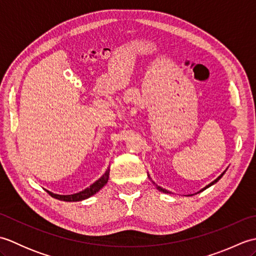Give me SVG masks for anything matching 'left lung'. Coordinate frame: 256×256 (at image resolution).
<instances>
[{"mask_svg":"<svg viewBox=\"0 0 256 256\" xmlns=\"http://www.w3.org/2000/svg\"><path fill=\"white\" fill-rule=\"evenodd\" d=\"M226 172V170H224V172H222V174H221V175H220V176H219L218 178H216V179H214V182H210L209 184H206V186L204 188H202V189H201L199 192H204V190H206V188H209L210 186H212V184H216V182H219V180H220V179H221V177L224 175V172ZM148 177H150V176H148ZM153 184H155V182H153ZM156 187H157V189H158V190H160V192H165V194H170V192H168V190H166V189H162V187H160V186H157V184H156ZM197 194H198V192H197ZM189 196H192V194H189Z\"/></svg>","mask_w":256,"mask_h":256,"instance_id":"obj_1","label":"left lung"}]
</instances>
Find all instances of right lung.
Here are the masks:
<instances>
[{
	"instance_id": "add662e5",
	"label": "right lung",
	"mask_w": 256,
	"mask_h": 256,
	"mask_svg": "<svg viewBox=\"0 0 256 256\" xmlns=\"http://www.w3.org/2000/svg\"><path fill=\"white\" fill-rule=\"evenodd\" d=\"M108 174H110V168H108V170L104 172V175H103L101 178L98 179L96 182L92 184L90 187L86 188L84 190H82V192H77V194H52L50 192H48V190H46V192L50 194L52 198H56V199L62 200V201H81V200H84L86 198L91 197V196H94V194H96L103 186H104V184L108 180Z\"/></svg>"
}]
</instances>
